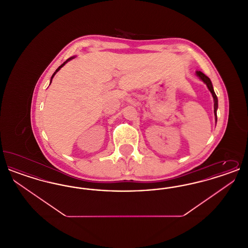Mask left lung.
<instances>
[{"instance_id": "obj_1", "label": "left lung", "mask_w": 248, "mask_h": 248, "mask_svg": "<svg viewBox=\"0 0 248 248\" xmlns=\"http://www.w3.org/2000/svg\"><path fill=\"white\" fill-rule=\"evenodd\" d=\"M196 74L199 76L201 80L203 82V83L206 84V86L208 87L209 91L211 92V94L213 95V98H214V113H215V119H216V122H217V94H215V91H214V88H213L212 83L210 81V79L204 75L202 71H196Z\"/></svg>"}]
</instances>
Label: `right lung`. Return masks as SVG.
Instances as JSON below:
<instances>
[{"label":"right lung","mask_w":248,"mask_h":248,"mask_svg":"<svg viewBox=\"0 0 248 248\" xmlns=\"http://www.w3.org/2000/svg\"><path fill=\"white\" fill-rule=\"evenodd\" d=\"M74 58H75V57H71V58H70V59H67V60H66V61H65V62H64L62 65H60V66H59V68L57 69V71H55V72H54V74L52 75V77H51V82H52V79H53V77L55 76V74H56V73H57V72H58V71H59V70H60V69H61V68H62V67H63V66H64V65L67 63V62H68V61H70L71 59H74Z\"/></svg>","instance_id":"1"}]
</instances>
